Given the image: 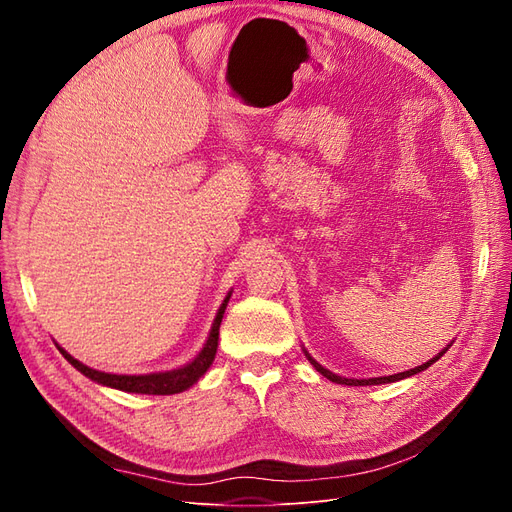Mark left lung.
<instances>
[{"instance_id":"obj_1","label":"left lung","mask_w":512,"mask_h":512,"mask_svg":"<svg viewBox=\"0 0 512 512\" xmlns=\"http://www.w3.org/2000/svg\"><path fill=\"white\" fill-rule=\"evenodd\" d=\"M448 348H444L442 352H438L436 356H433L431 361H427V363H423V365H418V367H414V369H408V371H401V374H395V376H382V378H367V380H356V378H342V376H337V374H333V371H329V369H324L318 361H314L312 356H309V352L307 350H303L305 352V356H307V361L312 363L320 374L324 376V378H329L331 382H337V384H348V386H369V384H386V382H397V380H404V378H410V376H414V374H418V371H423V369H427L429 365H433L436 363L440 356L446 352Z\"/></svg>"}]
</instances>
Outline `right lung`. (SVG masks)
<instances>
[{"instance_id": "add662e5", "label": "right lung", "mask_w": 512, "mask_h": 512, "mask_svg": "<svg viewBox=\"0 0 512 512\" xmlns=\"http://www.w3.org/2000/svg\"><path fill=\"white\" fill-rule=\"evenodd\" d=\"M230 299V292L226 294L224 303L220 305L218 314H215L213 320V327L209 331L207 337V344L203 346L196 354V359L190 361L188 365H183L179 369L173 371H158V374H145V376H119V374H104V371L98 369H91L87 365H83L81 361H76L74 356H70L64 348H59V352L64 354V359H68L70 365H74L76 369L81 371L83 376H87L89 380H94L98 384L104 386H111V389H119V391H126V393H141V395H175L181 391H188L192 384H196L200 380V376H205V371L211 367L213 359H215V352H218V339H220V324L224 318V309L228 305Z\"/></svg>"}]
</instances>
